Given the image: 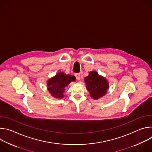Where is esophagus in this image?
<instances>
[{
  "instance_id": "1",
  "label": "esophagus",
  "mask_w": 152,
  "mask_h": 152,
  "mask_svg": "<svg viewBox=\"0 0 152 152\" xmlns=\"http://www.w3.org/2000/svg\"><path fill=\"white\" fill-rule=\"evenodd\" d=\"M75 76H76V78L77 80H80V73H76Z\"/></svg>"
}]
</instances>
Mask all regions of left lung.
I'll use <instances>...</instances> for the list:
<instances>
[{"mask_svg": "<svg viewBox=\"0 0 152 152\" xmlns=\"http://www.w3.org/2000/svg\"><path fill=\"white\" fill-rule=\"evenodd\" d=\"M84 82L86 90L94 100L104 96L109 89V82L104 77L99 75L96 71L90 72L88 76L84 78Z\"/></svg>", "mask_w": 152, "mask_h": 152, "instance_id": "1", "label": "left lung"}]
</instances>
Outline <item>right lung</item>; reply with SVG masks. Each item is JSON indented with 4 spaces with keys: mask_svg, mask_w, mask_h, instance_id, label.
Segmentation results:
<instances>
[{
    "mask_svg": "<svg viewBox=\"0 0 152 152\" xmlns=\"http://www.w3.org/2000/svg\"><path fill=\"white\" fill-rule=\"evenodd\" d=\"M75 80L74 76L60 72L48 80L47 89L52 97L61 99L64 97L66 88L72 82H75Z\"/></svg>",
    "mask_w": 152,
    "mask_h": 152,
    "instance_id": "obj_1",
    "label": "right lung"
}]
</instances>
